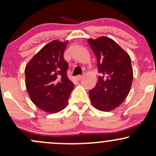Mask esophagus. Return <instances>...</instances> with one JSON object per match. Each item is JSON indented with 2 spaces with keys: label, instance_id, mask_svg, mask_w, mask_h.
<instances>
[{
  "label": "esophagus",
  "instance_id": "1",
  "mask_svg": "<svg viewBox=\"0 0 156 156\" xmlns=\"http://www.w3.org/2000/svg\"><path fill=\"white\" fill-rule=\"evenodd\" d=\"M83 78V75H79V76H78L76 77L77 80H81L82 78Z\"/></svg>",
  "mask_w": 156,
  "mask_h": 156
}]
</instances>
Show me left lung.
Masks as SVG:
<instances>
[{
  "mask_svg": "<svg viewBox=\"0 0 156 156\" xmlns=\"http://www.w3.org/2000/svg\"><path fill=\"white\" fill-rule=\"evenodd\" d=\"M98 61L102 76L94 89L89 91L93 106L102 112L114 110L126 99L133 78L131 59L127 52L112 39L100 37L88 39Z\"/></svg>",
  "mask_w": 156,
  "mask_h": 156,
  "instance_id": "8db88e82",
  "label": "left lung"
}]
</instances>
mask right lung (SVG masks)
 <instances>
[{"mask_svg":"<svg viewBox=\"0 0 156 156\" xmlns=\"http://www.w3.org/2000/svg\"><path fill=\"white\" fill-rule=\"evenodd\" d=\"M68 41L53 40L34 55L25 68L26 86L34 104L55 114L67 106L74 84L68 78L64 53Z\"/></svg>","mask_w":156,"mask_h":156,"instance_id":"obj_1","label":"right lung"}]
</instances>
